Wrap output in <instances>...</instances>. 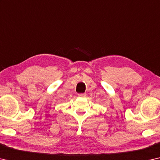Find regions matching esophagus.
Listing matches in <instances>:
<instances>
[{
	"label": "esophagus",
	"instance_id": "obj_1",
	"mask_svg": "<svg viewBox=\"0 0 160 160\" xmlns=\"http://www.w3.org/2000/svg\"><path fill=\"white\" fill-rule=\"evenodd\" d=\"M78 96L79 97H85L87 96V94H85V93H83V94H78Z\"/></svg>",
	"mask_w": 160,
	"mask_h": 160
}]
</instances>
